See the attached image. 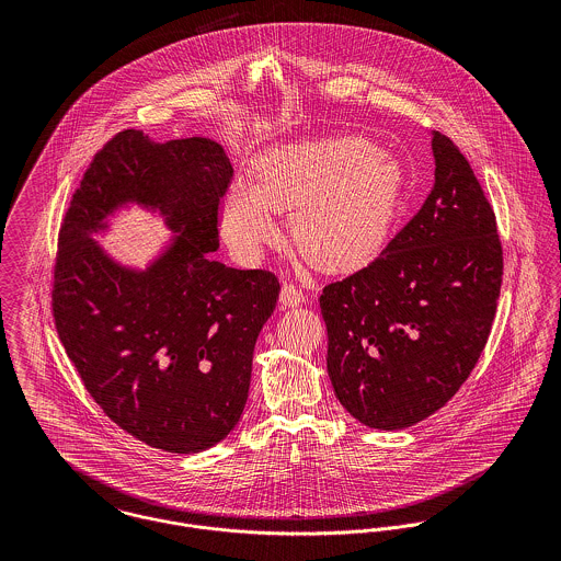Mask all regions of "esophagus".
Instances as JSON below:
<instances>
[{
  "label": "esophagus",
  "mask_w": 561,
  "mask_h": 561,
  "mask_svg": "<svg viewBox=\"0 0 561 561\" xmlns=\"http://www.w3.org/2000/svg\"><path fill=\"white\" fill-rule=\"evenodd\" d=\"M307 300H309L307 294L300 287H296L294 283L283 285V289H280V305L283 307H302Z\"/></svg>",
  "instance_id": "esophagus-1"
}]
</instances>
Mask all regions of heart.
I'll list each match as a JSON object with an SVG mask.
<instances>
[{"label":"heart","mask_w":561,"mask_h":561,"mask_svg":"<svg viewBox=\"0 0 561 561\" xmlns=\"http://www.w3.org/2000/svg\"><path fill=\"white\" fill-rule=\"evenodd\" d=\"M403 196L400 163L367 138L278 145L254 160L250 185L225 198L222 236L241 256H256L276 238L272 214H291V238L311 265L354 272L387 245Z\"/></svg>","instance_id":"obj_1"}]
</instances>
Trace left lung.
I'll use <instances>...</instances> for the list:
<instances>
[{
	"label": "left lung",
	"instance_id": "8db88e82",
	"mask_svg": "<svg viewBox=\"0 0 561 561\" xmlns=\"http://www.w3.org/2000/svg\"><path fill=\"white\" fill-rule=\"evenodd\" d=\"M434 185L380 256L320 296L336 400L376 430L451 400L485 347L503 280L494 211L471 163L432 134Z\"/></svg>",
	"mask_w": 561,
	"mask_h": 561
}]
</instances>
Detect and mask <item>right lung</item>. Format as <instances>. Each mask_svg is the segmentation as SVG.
<instances>
[{
	"mask_svg": "<svg viewBox=\"0 0 561 561\" xmlns=\"http://www.w3.org/2000/svg\"><path fill=\"white\" fill-rule=\"evenodd\" d=\"M233 168L209 138L116 134L90 161L60 227L51 311L85 391L134 438L170 454L220 443L248 400L252 352L280 283L209 259ZM158 208L178 238L145 273L89 233L114 208Z\"/></svg>",
	"mask_w": 561,
	"mask_h": 561,
	"instance_id": "add662e5",
	"label": "right lung"
}]
</instances>
